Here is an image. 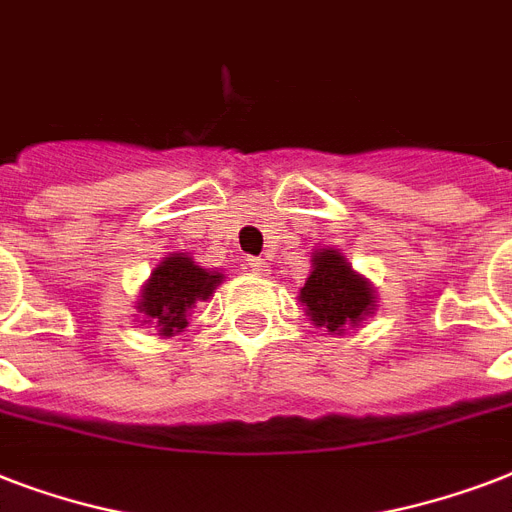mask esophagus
Returning <instances> with one entry per match:
<instances>
[{
  "mask_svg": "<svg viewBox=\"0 0 512 512\" xmlns=\"http://www.w3.org/2000/svg\"><path fill=\"white\" fill-rule=\"evenodd\" d=\"M249 268H252V273H260V276H263L265 271H268V260H263V257H252V260H249Z\"/></svg>",
  "mask_w": 512,
  "mask_h": 512,
  "instance_id": "34e87169",
  "label": "esophagus"
}]
</instances>
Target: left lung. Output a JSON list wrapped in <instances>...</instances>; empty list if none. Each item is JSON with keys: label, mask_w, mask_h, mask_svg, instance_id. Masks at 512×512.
Returning <instances> with one entry per match:
<instances>
[{"label": "left lung", "mask_w": 512, "mask_h": 512, "mask_svg": "<svg viewBox=\"0 0 512 512\" xmlns=\"http://www.w3.org/2000/svg\"><path fill=\"white\" fill-rule=\"evenodd\" d=\"M300 303L313 327L329 335L358 329L377 311V289L366 276L353 271L340 249L324 247L311 255V273L300 287Z\"/></svg>", "instance_id": "1"}]
</instances>
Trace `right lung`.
Instances as JSON below:
<instances>
[{
    "label": "right lung",
    "instance_id": "add662e5",
    "mask_svg": "<svg viewBox=\"0 0 512 512\" xmlns=\"http://www.w3.org/2000/svg\"><path fill=\"white\" fill-rule=\"evenodd\" d=\"M225 273L204 268L188 252L162 257L138 295L140 327L156 329L159 337H175L188 327L196 303H204L223 284Z\"/></svg>",
    "mask_w": 512,
    "mask_h": 512
}]
</instances>
